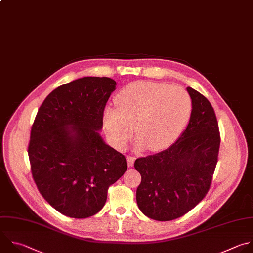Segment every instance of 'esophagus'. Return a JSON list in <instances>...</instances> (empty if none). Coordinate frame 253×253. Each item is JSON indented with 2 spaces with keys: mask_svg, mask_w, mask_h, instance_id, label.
<instances>
[{
  "mask_svg": "<svg viewBox=\"0 0 253 253\" xmlns=\"http://www.w3.org/2000/svg\"><path fill=\"white\" fill-rule=\"evenodd\" d=\"M135 162V158L131 157V156H127V166L128 167H132L134 165Z\"/></svg>",
  "mask_w": 253,
  "mask_h": 253,
  "instance_id": "obj_1",
  "label": "esophagus"
}]
</instances>
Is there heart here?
I'll return each instance as SVG.
<instances>
[{
  "mask_svg": "<svg viewBox=\"0 0 253 253\" xmlns=\"http://www.w3.org/2000/svg\"><path fill=\"white\" fill-rule=\"evenodd\" d=\"M116 108L106 107L103 122L117 149H122L135 128L138 147L152 152L171 146L187 126L192 99L183 88L169 84L136 81L116 95Z\"/></svg>",
  "mask_w": 253,
  "mask_h": 253,
  "instance_id": "heart-1",
  "label": "heart"
}]
</instances>
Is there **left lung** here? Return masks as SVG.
<instances>
[{"label": "left lung", "instance_id": "left-lung-1", "mask_svg": "<svg viewBox=\"0 0 253 253\" xmlns=\"http://www.w3.org/2000/svg\"><path fill=\"white\" fill-rule=\"evenodd\" d=\"M187 91L192 113L186 130L168 149L134 164L142 178L138 208L159 221L179 218L194 209L207 195L217 163L220 136L214 110L200 92L192 87Z\"/></svg>", "mask_w": 253, "mask_h": 253}]
</instances>
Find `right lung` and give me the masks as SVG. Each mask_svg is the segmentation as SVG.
<instances>
[{"mask_svg":"<svg viewBox=\"0 0 253 253\" xmlns=\"http://www.w3.org/2000/svg\"><path fill=\"white\" fill-rule=\"evenodd\" d=\"M116 81L86 76L50 92L31 131L33 178L44 200L73 218L96 214L108 188L127 170L125 157L99 134L103 112Z\"/></svg>","mask_w":253,"mask_h":253,"instance_id":"obj_1","label":"right lung"}]
</instances>
